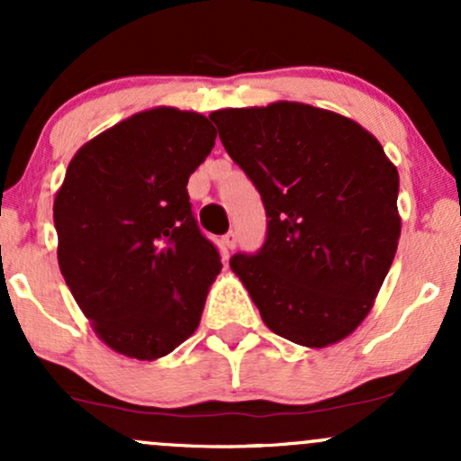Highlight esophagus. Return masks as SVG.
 Returning <instances> with one entry per match:
<instances>
[{"instance_id": "1", "label": "esophagus", "mask_w": 461, "mask_h": 461, "mask_svg": "<svg viewBox=\"0 0 461 461\" xmlns=\"http://www.w3.org/2000/svg\"><path fill=\"white\" fill-rule=\"evenodd\" d=\"M236 240H238L236 231H227V234L221 238V245H223L225 249H234L236 247Z\"/></svg>"}]
</instances>
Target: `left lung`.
Segmentation results:
<instances>
[{"instance_id": "8db88e82", "label": "left lung", "mask_w": 461, "mask_h": 461, "mask_svg": "<svg viewBox=\"0 0 461 461\" xmlns=\"http://www.w3.org/2000/svg\"><path fill=\"white\" fill-rule=\"evenodd\" d=\"M267 210V238L230 267L277 336L342 340L366 319L393 267L399 173L356 121L277 102L210 114Z\"/></svg>"}]
</instances>
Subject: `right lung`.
Wrapping results in <instances>:
<instances>
[{
    "label": "right lung",
    "instance_id": "add662e5",
    "mask_svg": "<svg viewBox=\"0 0 461 461\" xmlns=\"http://www.w3.org/2000/svg\"><path fill=\"white\" fill-rule=\"evenodd\" d=\"M214 139L203 114L156 108L99 134L68 164L54 201L58 264L121 356L158 359L199 327L223 264L186 186Z\"/></svg>",
    "mask_w": 461,
    "mask_h": 461
}]
</instances>
